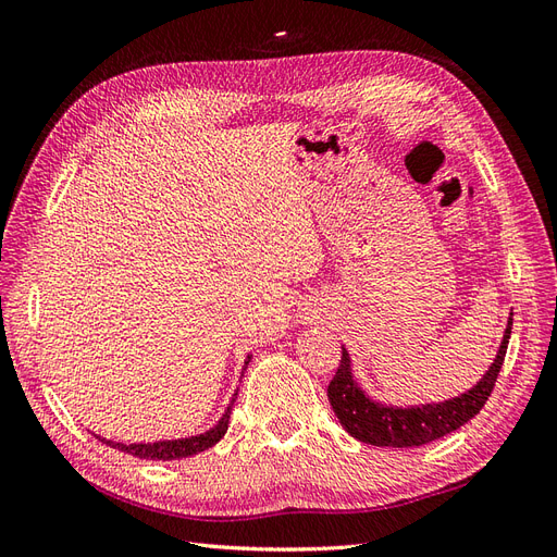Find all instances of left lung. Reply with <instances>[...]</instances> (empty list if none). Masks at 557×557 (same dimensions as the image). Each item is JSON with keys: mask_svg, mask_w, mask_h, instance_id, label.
Returning <instances> with one entry per match:
<instances>
[{"mask_svg": "<svg viewBox=\"0 0 557 557\" xmlns=\"http://www.w3.org/2000/svg\"><path fill=\"white\" fill-rule=\"evenodd\" d=\"M513 325V313L509 318L507 332H504L502 346L497 350V358L487 369L485 376L467 391L465 395L440 401V404H423V407L399 409V407H385L374 399H369L358 383L352 381L350 374V358L348 350L342 348L339 369H336L334 379L327 385V397L332 409L339 418V423L346 428L350 436L358 442L372 444V446H391V448H409V446H423L444 434L462 428L467 420L474 418L483 404L491 397L495 381L499 376V369L507 356L509 336Z\"/></svg>", "mask_w": 557, "mask_h": 557, "instance_id": "8db88e82", "label": "left lung"}]
</instances>
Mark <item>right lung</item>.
Listing matches in <instances>:
<instances>
[{
  "instance_id": "1",
  "label": "right lung",
  "mask_w": 557,
  "mask_h": 557,
  "mask_svg": "<svg viewBox=\"0 0 557 557\" xmlns=\"http://www.w3.org/2000/svg\"><path fill=\"white\" fill-rule=\"evenodd\" d=\"M250 362V358L246 360V364ZM234 407V399L227 407V411L223 413V418L218 420V425L211 428L205 434H197V436H188V440H174V442H156V444H113L102 440V436H97L99 442H104L111 448H117L123 453L134 455V458H141V460H181V458H190V455H197L201 450L211 448L213 444H218L225 436L227 432V423H230V413Z\"/></svg>"
}]
</instances>
